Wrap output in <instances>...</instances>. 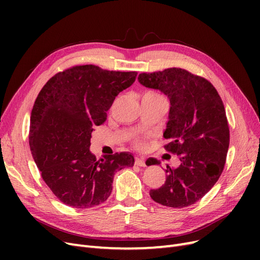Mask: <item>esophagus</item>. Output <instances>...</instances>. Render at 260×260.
Masks as SVG:
<instances>
[{"instance_id":"esophagus-1","label":"esophagus","mask_w":260,"mask_h":260,"mask_svg":"<svg viewBox=\"0 0 260 260\" xmlns=\"http://www.w3.org/2000/svg\"><path fill=\"white\" fill-rule=\"evenodd\" d=\"M135 164L137 165V166H140V167H145L146 165H145V160L143 159V158H136V161H135Z\"/></svg>"}]
</instances>
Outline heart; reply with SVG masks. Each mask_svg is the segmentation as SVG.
I'll return each instance as SVG.
<instances>
[{"label":"heart","mask_w":260,"mask_h":260,"mask_svg":"<svg viewBox=\"0 0 260 260\" xmlns=\"http://www.w3.org/2000/svg\"><path fill=\"white\" fill-rule=\"evenodd\" d=\"M144 96H160V95H159V94L155 93V92H147ZM135 144L137 146H142V140H141L140 138L135 139Z\"/></svg>","instance_id":"obj_1"}]
</instances>
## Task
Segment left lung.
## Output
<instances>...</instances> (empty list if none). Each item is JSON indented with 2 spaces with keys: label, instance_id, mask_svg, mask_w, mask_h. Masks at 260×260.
Listing matches in <instances>:
<instances>
[{
  "label": "left lung",
  "instance_id": "8db88e82",
  "mask_svg": "<svg viewBox=\"0 0 260 260\" xmlns=\"http://www.w3.org/2000/svg\"><path fill=\"white\" fill-rule=\"evenodd\" d=\"M146 88L166 94L170 109L164 138L166 151L180 156V166L166 169V181L149 195L164 206L183 208L200 201L215 185L224 168L230 131L224 106L215 86L185 69L139 75ZM148 158L147 166L159 165Z\"/></svg>",
  "mask_w": 260,
  "mask_h": 260
}]
</instances>
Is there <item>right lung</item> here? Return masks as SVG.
<instances>
[{"mask_svg": "<svg viewBox=\"0 0 260 260\" xmlns=\"http://www.w3.org/2000/svg\"><path fill=\"white\" fill-rule=\"evenodd\" d=\"M137 75L74 66L53 76L39 93L30 116V151L61 203L75 208L100 205L112 193L115 172L135 165L128 152L96 159L90 145L93 127L106 120L115 98Z\"/></svg>", "mask_w": 260, "mask_h": 260, "instance_id": "1", "label": "right lung"}]
</instances>
